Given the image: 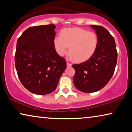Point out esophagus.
Listing matches in <instances>:
<instances>
[{
  "instance_id": "34e87169",
  "label": "esophagus",
  "mask_w": 132,
  "mask_h": 132,
  "mask_svg": "<svg viewBox=\"0 0 132 132\" xmlns=\"http://www.w3.org/2000/svg\"><path fill=\"white\" fill-rule=\"evenodd\" d=\"M67 66L68 67H71V64H70L69 62H67Z\"/></svg>"
}]
</instances>
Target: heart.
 I'll list each match as a JSON object with an SVG mask.
<instances>
[{"mask_svg": "<svg viewBox=\"0 0 132 132\" xmlns=\"http://www.w3.org/2000/svg\"><path fill=\"white\" fill-rule=\"evenodd\" d=\"M54 45L59 56H64L70 47L71 57L76 62H84L95 53L98 38L93 32L79 28H67L61 32V37L55 38Z\"/></svg>", "mask_w": 132, "mask_h": 132, "instance_id": "b5f03b06", "label": "heart"}]
</instances>
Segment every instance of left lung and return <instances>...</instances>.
<instances>
[{
    "label": "left lung",
    "mask_w": 132,
    "mask_h": 132,
    "mask_svg": "<svg viewBox=\"0 0 132 132\" xmlns=\"http://www.w3.org/2000/svg\"><path fill=\"white\" fill-rule=\"evenodd\" d=\"M96 32L98 45L94 55L85 62L74 64L73 83L84 93H91L102 89L111 80L117 62L114 38L103 27L90 25Z\"/></svg>",
    "instance_id": "obj_1"
}]
</instances>
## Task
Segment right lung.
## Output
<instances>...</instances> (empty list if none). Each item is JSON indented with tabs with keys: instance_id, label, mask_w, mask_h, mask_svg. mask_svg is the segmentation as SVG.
Returning <instances> with one entry per match:
<instances>
[{
	"instance_id": "right-lung-1",
	"label": "right lung",
	"mask_w": 132,
	"mask_h": 132,
	"mask_svg": "<svg viewBox=\"0 0 132 132\" xmlns=\"http://www.w3.org/2000/svg\"><path fill=\"white\" fill-rule=\"evenodd\" d=\"M54 24L33 26L19 38L15 55L18 76L25 88L38 95L55 91L67 63L56 52Z\"/></svg>"
}]
</instances>
